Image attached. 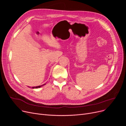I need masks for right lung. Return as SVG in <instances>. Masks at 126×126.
<instances>
[{
	"instance_id": "right-lung-1",
	"label": "right lung",
	"mask_w": 126,
	"mask_h": 126,
	"mask_svg": "<svg viewBox=\"0 0 126 126\" xmlns=\"http://www.w3.org/2000/svg\"><path fill=\"white\" fill-rule=\"evenodd\" d=\"M46 84H43V85H40V86H35V87H32V88H40L41 87H42L43 86H44V85H45Z\"/></svg>"
}]
</instances>
